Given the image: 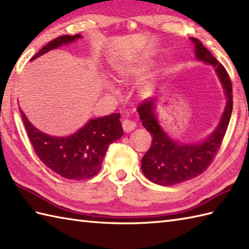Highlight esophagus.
Masks as SVG:
<instances>
[{
    "label": "esophagus",
    "mask_w": 249,
    "mask_h": 249,
    "mask_svg": "<svg viewBox=\"0 0 249 249\" xmlns=\"http://www.w3.org/2000/svg\"><path fill=\"white\" fill-rule=\"evenodd\" d=\"M122 126H123V129L125 133H129V131L135 129L136 123L134 121H130V120H123V122H122Z\"/></svg>",
    "instance_id": "1"
}]
</instances>
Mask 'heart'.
Segmentation results:
<instances>
[{
    "label": "heart",
    "instance_id": "heart-1",
    "mask_svg": "<svg viewBox=\"0 0 249 249\" xmlns=\"http://www.w3.org/2000/svg\"><path fill=\"white\" fill-rule=\"evenodd\" d=\"M145 68L142 66V67H134V68H119L118 71H116V73H118L119 78L121 79H125L126 77L131 76V75H139L142 71H143ZM145 91H149V88H145Z\"/></svg>",
    "mask_w": 249,
    "mask_h": 249
}]
</instances>
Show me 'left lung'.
Masks as SVG:
<instances>
[{"instance_id": "left-lung-1", "label": "left lung", "mask_w": 249, "mask_h": 249, "mask_svg": "<svg viewBox=\"0 0 249 249\" xmlns=\"http://www.w3.org/2000/svg\"><path fill=\"white\" fill-rule=\"evenodd\" d=\"M190 40L195 44L197 60L208 63L215 68L225 89L227 104L214 133L203 142L195 144L178 143L167 136L156 120V99H144L138 106L137 110L142 125L152 136L150 150L141 160L142 172L150 181L162 186L185 182L198 177L208 169L221 145L232 113V83L228 72L197 38L190 37Z\"/></svg>"}]
</instances>
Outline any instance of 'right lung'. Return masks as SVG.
Returning a JSON list of instances; mask_svg holds the SVG:
<instances>
[{
  "instance_id": "obj_1",
  "label": "right lung",
  "mask_w": 249,
  "mask_h": 249,
  "mask_svg": "<svg viewBox=\"0 0 249 249\" xmlns=\"http://www.w3.org/2000/svg\"><path fill=\"white\" fill-rule=\"evenodd\" d=\"M80 37L79 34L56 37L44 46L31 61ZM20 112L35 154L50 170L68 179L81 181L96 176L109 145L123 136L120 113L89 120L71 136L53 137L36 129L22 111Z\"/></svg>"
}]
</instances>
